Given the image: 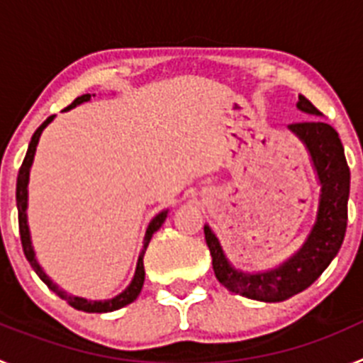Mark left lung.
<instances>
[{
  "label": "left lung",
  "mask_w": 363,
  "mask_h": 363,
  "mask_svg": "<svg viewBox=\"0 0 363 363\" xmlns=\"http://www.w3.org/2000/svg\"><path fill=\"white\" fill-rule=\"evenodd\" d=\"M296 107L309 116H322V112L306 96H298ZM289 130L309 152L320 185L316 218L300 249L277 267L245 272L230 264L213 229L209 225L203 227L218 281L230 293L267 303L287 300L318 280L338 255L347 229L351 172L338 133L320 120L293 123L289 125Z\"/></svg>",
  "instance_id": "8db88e82"
}]
</instances>
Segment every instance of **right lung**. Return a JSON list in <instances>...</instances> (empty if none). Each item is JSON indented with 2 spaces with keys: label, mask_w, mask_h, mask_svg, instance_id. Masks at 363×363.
<instances>
[{
  "label": "right lung",
  "mask_w": 363,
  "mask_h": 363,
  "mask_svg": "<svg viewBox=\"0 0 363 363\" xmlns=\"http://www.w3.org/2000/svg\"><path fill=\"white\" fill-rule=\"evenodd\" d=\"M96 96V94H92ZM91 99V94H83L79 98H76L65 111H70V108L78 107V105L85 104ZM54 120V116L47 118L43 123L38 127V130L32 136L30 143H28L27 149V156H25L23 163H21V169H19L18 174V184H16V203H18V220H19V236H21V245H23V252L27 256L28 264L30 267L34 269L38 277L41 278L43 284H47L50 291L57 294V296L65 300L69 306H72L74 309L85 311V313H111V311H118L121 307L129 306L133 303L134 300L138 298V294L142 293L143 281H145V267H143V256H145L147 247H149L150 238H152V234L163 225V221H165L167 214H169V209L162 211L156 216L150 220L149 227L145 230V238H143V247L142 251H140V256H138V264H136V271H134V277L130 280V284L121 291L120 294H116L114 298H108V300H86V298L82 296H74V294H67L65 291L60 289V285L54 284L52 280L49 278V274L43 271V267L40 265V262L36 259V252H34V245H32V238H30V229H28V218H27V207H28V178H30V167L32 162H34V154H36V147L38 142H40L41 133L45 130V127Z\"/></svg>",
  "instance_id": "right-lung-1"
}]
</instances>
